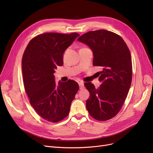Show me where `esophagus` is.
I'll list each match as a JSON object with an SVG mask.
<instances>
[{"mask_svg": "<svg viewBox=\"0 0 153 153\" xmlns=\"http://www.w3.org/2000/svg\"><path fill=\"white\" fill-rule=\"evenodd\" d=\"M78 84H79V85L80 89H82L84 87V83H83L82 82H79Z\"/></svg>", "mask_w": 153, "mask_h": 153, "instance_id": "34e87169", "label": "esophagus"}]
</instances>
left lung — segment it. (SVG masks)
<instances>
[{"label":"left lung","instance_id":"1","mask_svg":"<svg viewBox=\"0 0 153 153\" xmlns=\"http://www.w3.org/2000/svg\"><path fill=\"white\" fill-rule=\"evenodd\" d=\"M93 53V65L100 66L95 88L84 84L90 93L86 101L89 114L94 118L105 121L114 117L125 102L132 80V62L129 49L121 36L105 30L89 31L78 38Z\"/></svg>","mask_w":153,"mask_h":153}]
</instances>
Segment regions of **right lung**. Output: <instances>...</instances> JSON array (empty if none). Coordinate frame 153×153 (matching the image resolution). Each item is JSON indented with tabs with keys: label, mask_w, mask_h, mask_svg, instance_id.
<instances>
[{
	"label": "right lung",
	"mask_w": 153,
	"mask_h": 153,
	"mask_svg": "<svg viewBox=\"0 0 153 153\" xmlns=\"http://www.w3.org/2000/svg\"><path fill=\"white\" fill-rule=\"evenodd\" d=\"M77 33H46L33 38L22 58L24 87L31 107L48 122H58L69 113L79 87L72 80L55 82L54 73L63 64V54Z\"/></svg>",
	"instance_id": "right-lung-1"
}]
</instances>
